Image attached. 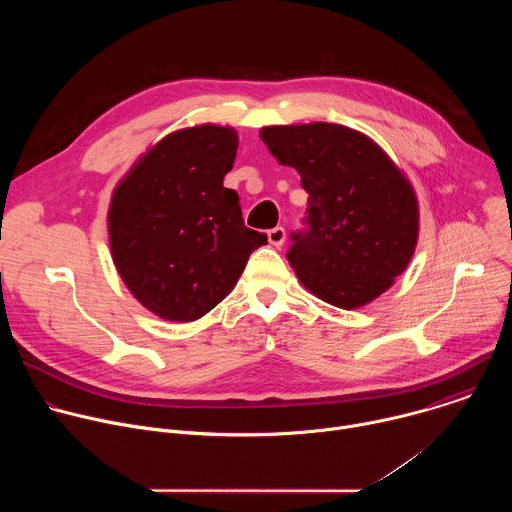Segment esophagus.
Instances as JSON below:
<instances>
[{
  "instance_id": "esophagus-1",
  "label": "esophagus",
  "mask_w": 512,
  "mask_h": 512,
  "mask_svg": "<svg viewBox=\"0 0 512 512\" xmlns=\"http://www.w3.org/2000/svg\"><path fill=\"white\" fill-rule=\"evenodd\" d=\"M267 239L273 247H281L285 241V229L283 227H275L271 231H267Z\"/></svg>"
}]
</instances>
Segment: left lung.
Returning a JSON list of instances; mask_svg holds the SVG:
<instances>
[{"label":"left lung","mask_w":512,"mask_h":512,"mask_svg":"<svg viewBox=\"0 0 512 512\" xmlns=\"http://www.w3.org/2000/svg\"><path fill=\"white\" fill-rule=\"evenodd\" d=\"M261 139L279 164L300 172L310 194L306 229L291 233L287 251L298 279L344 310L381 296L417 245L409 180L373 139L344 125H273Z\"/></svg>","instance_id":"left-lung-1"}]
</instances>
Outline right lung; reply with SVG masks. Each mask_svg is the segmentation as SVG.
Instances as JSON below:
<instances>
[{
	"label": "right lung",
	"instance_id": "obj_1",
	"mask_svg": "<svg viewBox=\"0 0 512 512\" xmlns=\"http://www.w3.org/2000/svg\"><path fill=\"white\" fill-rule=\"evenodd\" d=\"M237 145L231 127L180 129L156 143L113 192V263L139 304L164 320L202 318L267 243L245 227L239 194L223 186Z\"/></svg>",
	"mask_w": 512,
	"mask_h": 512
}]
</instances>
